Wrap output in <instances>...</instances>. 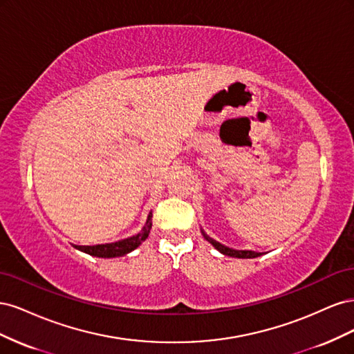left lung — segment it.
<instances>
[{"instance_id":"1","label":"left lung","mask_w":354,"mask_h":354,"mask_svg":"<svg viewBox=\"0 0 354 354\" xmlns=\"http://www.w3.org/2000/svg\"><path fill=\"white\" fill-rule=\"evenodd\" d=\"M202 234H203V238H205L214 248L216 250H218L221 254H224V255H229V257H236V259H255V257H260L261 255V252H255V251H246V250H233V248H229V246H226V245H223V243H220V242H217V241H214V239H211L209 236H207L205 234V232L202 230Z\"/></svg>"}]
</instances>
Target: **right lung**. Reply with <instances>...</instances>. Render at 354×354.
<instances>
[{"label":"right lung","mask_w":354,"mask_h":354,"mask_svg":"<svg viewBox=\"0 0 354 354\" xmlns=\"http://www.w3.org/2000/svg\"><path fill=\"white\" fill-rule=\"evenodd\" d=\"M151 227H152V212L147 216L145 227L142 229L140 233L134 234L131 238H127L122 241L118 242H112V243H103V245H93V246H85V245H73L75 248L90 254L94 257H102V259H113V257H122L128 252L134 251L138 245H142V242L146 241V238L151 233Z\"/></svg>","instance_id":"obj_1"}]
</instances>
